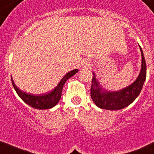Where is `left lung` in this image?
Here are the masks:
<instances>
[{"mask_svg":"<svg viewBox=\"0 0 154 154\" xmlns=\"http://www.w3.org/2000/svg\"><path fill=\"white\" fill-rule=\"evenodd\" d=\"M141 54V68L135 81L122 90L110 91L103 89L97 80L96 75L93 72L91 96L97 106L109 110H118L131 104L141 91L147 75V66L141 48L139 46Z\"/></svg>","mask_w":154,"mask_h":154,"instance_id":"obj_1","label":"left lung"}]
</instances>
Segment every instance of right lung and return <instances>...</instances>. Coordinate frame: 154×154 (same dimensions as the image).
I'll return each instance as SVG.
<instances>
[{"mask_svg": "<svg viewBox=\"0 0 154 154\" xmlns=\"http://www.w3.org/2000/svg\"><path fill=\"white\" fill-rule=\"evenodd\" d=\"M78 72V69H73L67 72L63 77L62 79L60 80V82L58 83V85L54 90L50 91L49 93L45 94H32L20 90L19 88H17V86L14 84L12 77H11V81H12L13 86L17 91V94L26 104L29 105L33 108H35V109H51L57 104L59 100H60L64 84L69 79L75 75Z\"/></svg>", "mask_w": 154, "mask_h": 154, "instance_id": "right-lung-1", "label": "right lung"}]
</instances>
